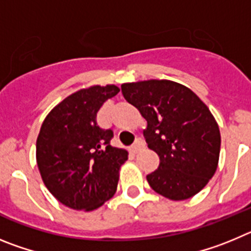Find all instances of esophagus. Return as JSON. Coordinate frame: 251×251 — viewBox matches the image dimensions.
I'll return each instance as SVG.
<instances>
[{"instance_id":"obj_1","label":"esophagus","mask_w":251,"mask_h":251,"mask_svg":"<svg viewBox=\"0 0 251 251\" xmlns=\"http://www.w3.org/2000/svg\"><path fill=\"white\" fill-rule=\"evenodd\" d=\"M145 147H146L145 142L142 141L141 138H137L136 142H134V143L132 145V147H130V152H132L133 154H136V153H138L139 151L145 150Z\"/></svg>"}]
</instances>
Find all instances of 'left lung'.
<instances>
[{"label": "left lung", "mask_w": 251, "mask_h": 251, "mask_svg": "<svg viewBox=\"0 0 251 251\" xmlns=\"http://www.w3.org/2000/svg\"><path fill=\"white\" fill-rule=\"evenodd\" d=\"M122 94L147 121L143 132L159 166L151 187L170 200L190 199L214 176L220 154L219 126L191 89L171 80L122 84Z\"/></svg>", "instance_id": "8db88e82"}]
</instances>
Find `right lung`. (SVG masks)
I'll list each match as a JSON object with an SVG mask.
<instances>
[{
  "mask_svg": "<svg viewBox=\"0 0 251 251\" xmlns=\"http://www.w3.org/2000/svg\"><path fill=\"white\" fill-rule=\"evenodd\" d=\"M115 85L90 86L69 95L48 114L36 142V161L49 191L63 205L92 211L117 191L126 150L110 145L112 129L97 123Z\"/></svg>",
  "mask_w": 251,
  "mask_h": 251,
  "instance_id": "right-lung-1",
  "label": "right lung"
}]
</instances>
